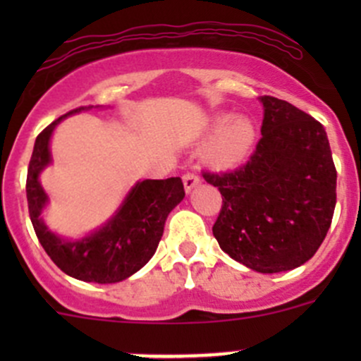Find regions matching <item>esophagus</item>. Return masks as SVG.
<instances>
[{
    "mask_svg": "<svg viewBox=\"0 0 361 361\" xmlns=\"http://www.w3.org/2000/svg\"><path fill=\"white\" fill-rule=\"evenodd\" d=\"M199 183H201V176H199L197 173H194V171H187V173L183 174V187L187 192H190L192 188L197 187Z\"/></svg>",
    "mask_w": 361,
    "mask_h": 361,
    "instance_id": "obj_1",
    "label": "esophagus"
}]
</instances>
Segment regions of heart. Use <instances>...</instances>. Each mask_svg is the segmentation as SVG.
I'll return each instance as SVG.
<instances>
[{
  "instance_id": "1",
  "label": "heart",
  "mask_w": 361,
  "mask_h": 361,
  "mask_svg": "<svg viewBox=\"0 0 361 361\" xmlns=\"http://www.w3.org/2000/svg\"><path fill=\"white\" fill-rule=\"evenodd\" d=\"M216 136L211 141V157L221 166H235L248 155L255 129L246 118H218Z\"/></svg>"
}]
</instances>
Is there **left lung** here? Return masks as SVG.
Here are the masks:
<instances>
[{"instance_id":"left-lung-1","label":"left lung","mask_w":361,"mask_h":361,"mask_svg":"<svg viewBox=\"0 0 361 361\" xmlns=\"http://www.w3.org/2000/svg\"><path fill=\"white\" fill-rule=\"evenodd\" d=\"M262 137L232 171H202L218 187L213 225L220 248L264 274L305 264L322 246L337 202V171L325 127L288 101L262 96Z\"/></svg>"}]
</instances>
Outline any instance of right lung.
Returning a JSON list of instances; mask_svg holds the SVG:
<instances>
[{"mask_svg": "<svg viewBox=\"0 0 361 361\" xmlns=\"http://www.w3.org/2000/svg\"><path fill=\"white\" fill-rule=\"evenodd\" d=\"M89 108L92 106L68 111L38 134L29 160L25 194L36 238L54 264L80 281L106 285L129 278L154 257L167 214L185 197V188L181 178L145 180L130 190L118 213L96 234L73 243L52 234L39 218L47 195L38 181L39 171L50 162V134L64 116Z\"/></svg>", "mask_w": 361, "mask_h": 361, "instance_id": "obj_1", "label": "right lung"}]
</instances>
